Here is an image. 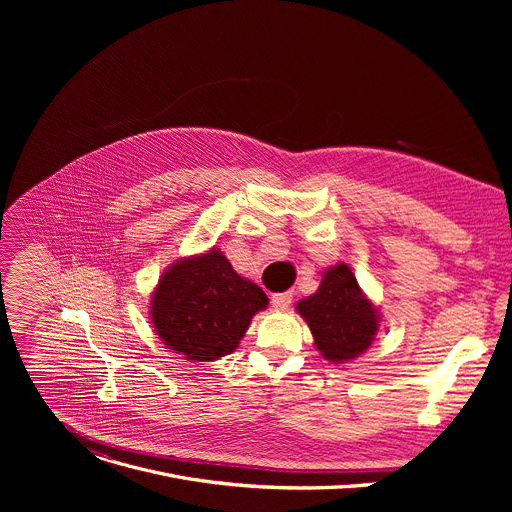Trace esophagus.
Segmentation results:
<instances>
[{
	"label": "esophagus",
	"mask_w": 512,
	"mask_h": 512,
	"mask_svg": "<svg viewBox=\"0 0 512 512\" xmlns=\"http://www.w3.org/2000/svg\"><path fill=\"white\" fill-rule=\"evenodd\" d=\"M291 300H294V296H291L289 291H285V294H275V296L271 298V306H273L275 310H287L289 304H291Z\"/></svg>",
	"instance_id": "esophagus-1"
}]
</instances>
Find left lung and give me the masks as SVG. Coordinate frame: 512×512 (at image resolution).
<instances>
[{
	"instance_id": "1",
	"label": "left lung",
	"mask_w": 512,
	"mask_h": 512,
	"mask_svg": "<svg viewBox=\"0 0 512 512\" xmlns=\"http://www.w3.org/2000/svg\"><path fill=\"white\" fill-rule=\"evenodd\" d=\"M308 322L316 348L324 358L342 362L367 350L379 330L373 304L362 296L358 281L348 265L328 269L314 296L298 304Z\"/></svg>"
}]
</instances>
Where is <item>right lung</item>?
Masks as SVG:
<instances>
[{"label": "right lung", "instance_id": "add662e5", "mask_svg": "<svg viewBox=\"0 0 512 512\" xmlns=\"http://www.w3.org/2000/svg\"><path fill=\"white\" fill-rule=\"evenodd\" d=\"M265 291L243 279L221 251L174 263L152 298V322L168 348L188 360H216L239 346Z\"/></svg>", "mask_w": 512, "mask_h": 512}]
</instances>
